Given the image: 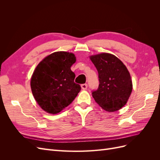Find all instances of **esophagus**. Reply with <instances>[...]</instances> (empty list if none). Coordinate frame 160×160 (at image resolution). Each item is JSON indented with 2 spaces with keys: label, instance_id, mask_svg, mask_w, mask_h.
<instances>
[{
  "label": "esophagus",
  "instance_id": "1",
  "mask_svg": "<svg viewBox=\"0 0 160 160\" xmlns=\"http://www.w3.org/2000/svg\"><path fill=\"white\" fill-rule=\"evenodd\" d=\"M81 86V89L83 90H85V89H87V88H88V84L87 83L82 84Z\"/></svg>",
  "mask_w": 160,
  "mask_h": 160
}]
</instances>
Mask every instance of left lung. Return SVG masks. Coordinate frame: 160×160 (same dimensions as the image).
I'll use <instances>...</instances> for the list:
<instances>
[{
    "instance_id": "left-lung-1",
    "label": "left lung",
    "mask_w": 160,
    "mask_h": 160,
    "mask_svg": "<svg viewBox=\"0 0 160 160\" xmlns=\"http://www.w3.org/2000/svg\"><path fill=\"white\" fill-rule=\"evenodd\" d=\"M90 59L99 74L98 89L92 91L95 102L109 112L120 109L126 104L132 91V81L127 67L109 53L92 55Z\"/></svg>"
}]
</instances>
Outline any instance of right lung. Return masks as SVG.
Masks as SVG:
<instances>
[{"instance_id": "add662e5", "label": "right lung", "mask_w": 160, "mask_h": 160, "mask_svg": "<svg viewBox=\"0 0 160 160\" xmlns=\"http://www.w3.org/2000/svg\"><path fill=\"white\" fill-rule=\"evenodd\" d=\"M76 61L72 53L59 51L46 57L37 66L31 80L32 95L46 112L57 114L70 105L81 90L74 82L71 67Z\"/></svg>"}]
</instances>
